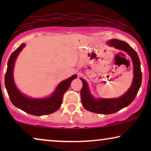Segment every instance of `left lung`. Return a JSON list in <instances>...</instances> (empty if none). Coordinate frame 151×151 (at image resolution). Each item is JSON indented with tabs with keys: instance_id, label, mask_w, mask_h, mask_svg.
Returning a JSON list of instances; mask_svg holds the SVG:
<instances>
[{
	"instance_id": "8db88e82",
	"label": "left lung",
	"mask_w": 151,
	"mask_h": 151,
	"mask_svg": "<svg viewBox=\"0 0 151 151\" xmlns=\"http://www.w3.org/2000/svg\"><path fill=\"white\" fill-rule=\"evenodd\" d=\"M108 45L117 49L125 51L131 58L133 65V79L130 88L122 96L116 98H95L90 91L87 82L83 78L82 88L80 91L82 104L90 112L98 114H112L129 106L137 96L142 84V74L140 61L136 51L124 41L112 39L109 40Z\"/></svg>"
}]
</instances>
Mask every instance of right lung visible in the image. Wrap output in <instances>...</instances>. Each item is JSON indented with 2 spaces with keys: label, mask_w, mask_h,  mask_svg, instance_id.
<instances>
[{
  "label": "right lung",
  "mask_w": 151,
  "mask_h": 151,
  "mask_svg": "<svg viewBox=\"0 0 151 151\" xmlns=\"http://www.w3.org/2000/svg\"><path fill=\"white\" fill-rule=\"evenodd\" d=\"M26 44L22 43L10 55L7 63V69L5 76V85L10 100L14 106L29 114L41 116L51 114L58 110L62 104L64 93L71 85L77 75H73L58 84L50 96L43 98H33L27 96L20 91L14 79V69L15 61L18 54Z\"/></svg>",
  "instance_id": "add662e5"
}]
</instances>
